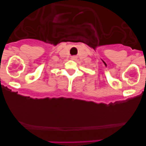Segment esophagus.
Returning a JSON list of instances; mask_svg holds the SVG:
<instances>
[{
	"mask_svg": "<svg viewBox=\"0 0 146 146\" xmlns=\"http://www.w3.org/2000/svg\"><path fill=\"white\" fill-rule=\"evenodd\" d=\"M76 58H77V57H76V56H73L71 57V59H72V60H76Z\"/></svg>",
	"mask_w": 146,
	"mask_h": 146,
	"instance_id": "esophagus-1",
	"label": "esophagus"
}]
</instances>
